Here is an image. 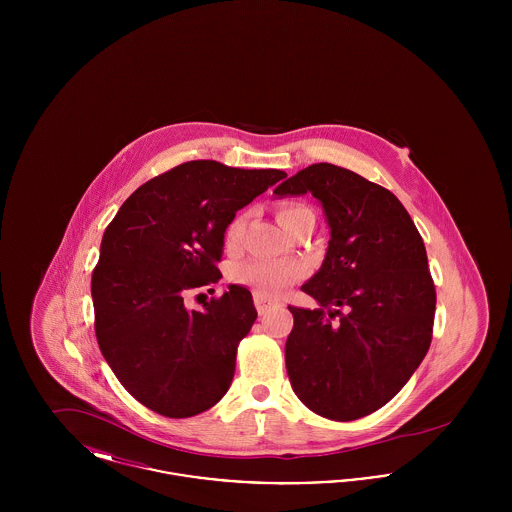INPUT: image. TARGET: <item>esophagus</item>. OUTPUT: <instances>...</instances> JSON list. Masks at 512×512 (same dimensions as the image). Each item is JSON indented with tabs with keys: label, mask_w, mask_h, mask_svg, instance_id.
<instances>
[{
	"label": "esophagus",
	"mask_w": 512,
	"mask_h": 512,
	"mask_svg": "<svg viewBox=\"0 0 512 512\" xmlns=\"http://www.w3.org/2000/svg\"><path fill=\"white\" fill-rule=\"evenodd\" d=\"M253 301H255V307H257V313H259V315H267L268 311L276 305V301L267 299V297H263V295H259V293L253 295Z\"/></svg>",
	"instance_id": "obj_1"
}]
</instances>
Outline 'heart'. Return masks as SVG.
<instances>
[{"instance_id": "obj_1", "label": "heart", "mask_w": 512, "mask_h": 512, "mask_svg": "<svg viewBox=\"0 0 512 512\" xmlns=\"http://www.w3.org/2000/svg\"><path fill=\"white\" fill-rule=\"evenodd\" d=\"M303 209L301 205H282L276 211V219L284 226L288 217H292L295 211ZM247 226V215H238L226 228L224 245L228 249H234L242 242ZM305 274V268L299 263H286V261H249L245 265L234 270V280L242 286H247L253 293H259L263 297H274L288 290L297 280H301Z\"/></svg>"}]
</instances>
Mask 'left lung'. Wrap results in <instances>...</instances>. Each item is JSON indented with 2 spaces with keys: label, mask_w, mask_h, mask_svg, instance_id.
I'll return each mask as SVG.
<instances>
[{
  "label": "left lung",
  "mask_w": 512,
  "mask_h": 512,
  "mask_svg": "<svg viewBox=\"0 0 512 512\" xmlns=\"http://www.w3.org/2000/svg\"><path fill=\"white\" fill-rule=\"evenodd\" d=\"M274 194L317 197L330 226L324 263L301 288L318 309L290 307L293 391L324 418L357 420L384 407L428 353L436 288L426 247L401 201L357 172L317 163Z\"/></svg>",
  "instance_id": "left-lung-1"
}]
</instances>
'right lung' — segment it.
I'll return each mask as SVG.
<instances>
[{"instance_id":"obj_1","label":"right lung","mask_w":512,"mask_h":512,"mask_svg":"<svg viewBox=\"0 0 512 512\" xmlns=\"http://www.w3.org/2000/svg\"><path fill=\"white\" fill-rule=\"evenodd\" d=\"M282 178L276 169L188 161L140 186L107 226L92 274L96 338L147 409L188 418L230 388L238 343L257 318L251 293L230 284L199 311L184 299L215 292L228 224Z\"/></svg>"}]
</instances>
